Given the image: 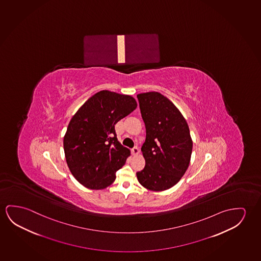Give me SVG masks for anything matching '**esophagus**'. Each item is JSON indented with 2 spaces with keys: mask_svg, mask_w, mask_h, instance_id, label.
<instances>
[{
  "mask_svg": "<svg viewBox=\"0 0 261 261\" xmlns=\"http://www.w3.org/2000/svg\"><path fill=\"white\" fill-rule=\"evenodd\" d=\"M131 152H132L134 155H137V154H138V153H139V148H138V146H135V147L131 150Z\"/></svg>",
  "mask_w": 261,
  "mask_h": 261,
  "instance_id": "esophagus-1",
  "label": "esophagus"
}]
</instances>
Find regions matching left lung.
Listing matches in <instances>:
<instances>
[{"label":"left lung","instance_id":"1","mask_svg":"<svg viewBox=\"0 0 261 261\" xmlns=\"http://www.w3.org/2000/svg\"><path fill=\"white\" fill-rule=\"evenodd\" d=\"M145 122L146 138L142 146L145 168L137 172L138 181L160 192L180 180L188 168L193 141L188 124L173 102L158 92L137 95Z\"/></svg>","mask_w":261,"mask_h":261}]
</instances>
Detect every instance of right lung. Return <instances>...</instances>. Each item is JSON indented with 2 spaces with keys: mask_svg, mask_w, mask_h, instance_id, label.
I'll return each mask as SVG.
<instances>
[{
  "mask_svg": "<svg viewBox=\"0 0 261 261\" xmlns=\"http://www.w3.org/2000/svg\"><path fill=\"white\" fill-rule=\"evenodd\" d=\"M137 107L131 96L102 90L73 116L63 140L65 156L73 176L85 187L101 190L116 180L130 151L117 141L115 124Z\"/></svg>",
  "mask_w": 261,
  "mask_h": 261,
  "instance_id": "right-lung-1",
  "label": "right lung"
}]
</instances>
